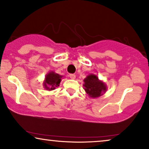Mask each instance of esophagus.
I'll return each instance as SVG.
<instances>
[{
  "mask_svg": "<svg viewBox=\"0 0 149 149\" xmlns=\"http://www.w3.org/2000/svg\"><path fill=\"white\" fill-rule=\"evenodd\" d=\"M69 77H70L72 79H74L75 78H76V75H75L74 74H70Z\"/></svg>",
  "mask_w": 149,
  "mask_h": 149,
  "instance_id": "esophagus-1",
  "label": "esophagus"
}]
</instances>
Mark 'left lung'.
<instances>
[{
  "mask_svg": "<svg viewBox=\"0 0 149 149\" xmlns=\"http://www.w3.org/2000/svg\"><path fill=\"white\" fill-rule=\"evenodd\" d=\"M84 83L85 91L92 98L98 97L106 90L105 85L98 80V77L94 74L88 75L84 79Z\"/></svg>",
  "mask_w": 149,
  "mask_h": 149,
  "instance_id": "left-lung-1",
  "label": "left lung"
}]
</instances>
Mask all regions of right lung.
<instances>
[{
  "label": "right lung",
  "instance_id": "add662e5",
  "mask_svg": "<svg viewBox=\"0 0 149 149\" xmlns=\"http://www.w3.org/2000/svg\"><path fill=\"white\" fill-rule=\"evenodd\" d=\"M61 76L59 74H56L54 72H49L46 76L45 81H44V87L47 90H55L56 87L59 86L61 82Z\"/></svg>",
  "mask_w": 149,
  "mask_h": 149
}]
</instances>
